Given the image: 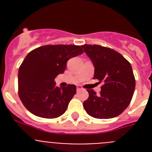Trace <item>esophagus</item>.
<instances>
[{"instance_id": "obj_1", "label": "esophagus", "mask_w": 152, "mask_h": 152, "mask_svg": "<svg viewBox=\"0 0 152 152\" xmlns=\"http://www.w3.org/2000/svg\"><path fill=\"white\" fill-rule=\"evenodd\" d=\"M82 89H83V88H82V87H81V86H80V85H77V91H80V90H82Z\"/></svg>"}]
</instances>
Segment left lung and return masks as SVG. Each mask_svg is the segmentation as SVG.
<instances>
[{
  "label": "left lung",
  "mask_w": 152,
  "mask_h": 152,
  "mask_svg": "<svg viewBox=\"0 0 152 152\" xmlns=\"http://www.w3.org/2000/svg\"><path fill=\"white\" fill-rule=\"evenodd\" d=\"M94 65V79L103 82L100 94L88 89L89 97L83 103L92 117L110 119L121 114L129 105L135 88L131 64L120 53L99 45H83Z\"/></svg>",
  "instance_id": "1"
}]
</instances>
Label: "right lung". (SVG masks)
I'll return each mask as SVG.
<instances>
[{"label": "right lung", "mask_w": 152, "mask_h": 152, "mask_svg": "<svg viewBox=\"0 0 152 152\" xmlns=\"http://www.w3.org/2000/svg\"><path fill=\"white\" fill-rule=\"evenodd\" d=\"M81 46L47 45L28 53L18 72V94L35 116L54 119L61 116L76 94V86L58 88L55 78L64 73L70 58L82 54Z\"/></svg>", "instance_id": "right-lung-1"}]
</instances>
